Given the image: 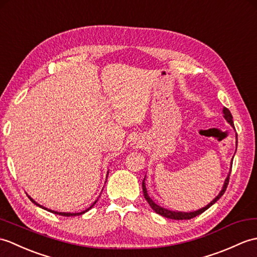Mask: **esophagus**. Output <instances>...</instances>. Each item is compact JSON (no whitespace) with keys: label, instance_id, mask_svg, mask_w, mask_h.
<instances>
[{"label":"esophagus","instance_id":"esophagus-1","mask_svg":"<svg viewBox=\"0 0 257 257\" xmlns=\"http://www.w3.org/2000/svg\"><path fill=\"white\" fill-rule=\"evenodd\" d=\"M140 143L141 142H139V141H134V143H131V145H133L134 148H140L141 147Z\"/></svg>","mask_w":257,"mask_h":257}]
</instances>
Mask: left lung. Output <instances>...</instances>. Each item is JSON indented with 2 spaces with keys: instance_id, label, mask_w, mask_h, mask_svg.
<instances>
[{
  "instance_id": "1",
  "label": "left lung",
  "mask_w": 257,
  "mask_h": 257,
  "mask_svg": "<svg viewBox=\"0 0 257 257\" xmlns=\"http://www.w3.org/2000/svg\"><path fill=\"white\" fill-rule=\"evenodd\" d=\"M223 117L226 119V121H228L232 127L234 128V123H233V120H232V115H231V112H230V110L228 109V108H223ZM236 138H237V135H236ZM237 141V140H236ZM231 168H232V162H231ZM230 173H231V170H230V172H229V175H228V177L225 178V181H224V184H223V187H222V189H221V192L219 193V195L216 197V198H214L210 204H208L206 207H204V208H201V209H199V210H196V211H190V212H182V211H171V210H168V209H165V208H162V207H160L159 205H157L156 202H154L151 198H150V196L148 195V193H147V188H146V183H145V180H143V182H142V190H143V195H145V198H146V200L148 201V204L151 206V208L152 209L156 211L157 213H159V214H161V216H163V217H165V218H169V219H174V220H188V219H192V218H195L196 216H199L200 213H202L204 211H206L208 208H210L214 202H217V200H219L220 199V197H221L223 194H224V192H225V189H226V187H228V184H229V180H230Z\"/></svg>"
}]
</instances>
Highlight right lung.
<instances>
[{"label": "right lung", "instance_id": "1", "mask_svg": "<svg viewBox=\"0 0 257 257\" xmlns=\"http://www.w3.org/2000/svg\"><path fill=\"white\" fill-rule=\"evenodd\" d=\"M28 198L29 199H31L33 202H34V204L35 205H37L38 207H40V208H43V209H46V210H48V211H50V212H52V213H56V214H60V216H63V217H73V216H80V214H83V213H85L87 210H89V209H91V208L95 205V204H96V201H94L93 202V205L91 206V207H89V208H87V209L86 210H84V211H82V212H75V213H73V212H58V211H55V210H50V209H47V208H45L44 206H41V205H39V204H37V202H36L33 198H31V197H29L28 196Z\"/></svg>", "mask_w": 257, "mask_h": 257}]
</instances>
